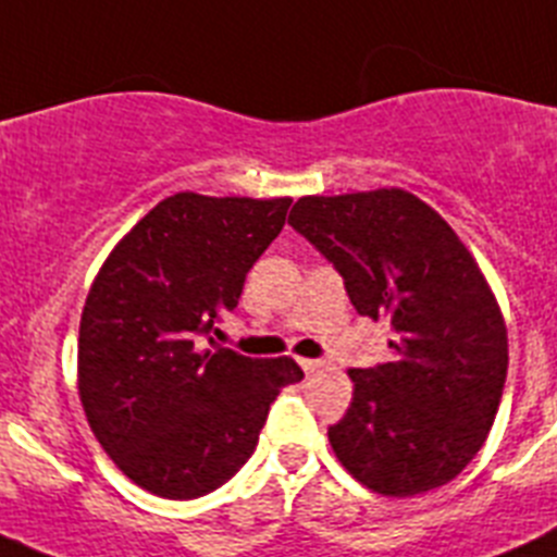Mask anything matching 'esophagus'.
<instances>
[{"instance_id": "1", "label": "esophagus", "mask_w": 557, "mask_h": 557, "mask_svg": "<svg viewBox=\"0 0 557 557\" xmlns=\"http://www.w3.org/2000/svg\"><path fill=\"white\" fill-rule=\"evenodd\" d=\"M299 366H302L305 372H315V369H322V360H313V358H299Z\"/></svg>"}]
</instances>
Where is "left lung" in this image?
Masks as SVG:
<instances>
[{
	"label": "left lung",
	"instance_id": "left-lung-1",
	"mask_svg": "<svg viewBox=\"0 0 557 557\" xmlns=\"http://www.w3.org/2000/svg\"><path fill=\"white\" fill-rule=\"evenodd\" d=\"M288 224L333 263L355 310L394 330L388 363L349 369L352 405L327 430L335 458L385 497L458 478L508 377L503 313L469 249L403 188L302 197Z\"/></svg>",
	"mask_w": 557,
	"mask_h": 557
}]
</instances>
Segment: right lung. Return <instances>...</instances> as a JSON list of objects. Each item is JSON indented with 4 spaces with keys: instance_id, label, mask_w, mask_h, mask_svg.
<instances>
[{
    "instance_id": "right-lung-1",
    "label": "right lung",
    "mask_w": 557,
    "mask_h": 557,
    "mask_svg": "<svg viewBox=\"0 0 557 557\" xmlns=\"http://www.w3.org/2000/svg\"><path fill=\"white\" fill-rule=\"evenodd\" d=\"M288 205L174 194L124 235L88 290L77 347L85 416L113 463L158 497L197 499L227 483L280 388L305 377L290 358H247L210 338Z\"/></svg>"
}]
</instances>
